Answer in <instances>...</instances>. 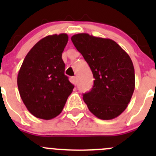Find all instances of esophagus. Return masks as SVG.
<instances>
[{
	"label": "esophagus",
	"instance_id": "obj_1",
	"mask_svg": "<svg viewBox=\"0 0 156 156\" xmlns=\"http://www.w3.org/2000/svg\"><path fill=\"white\" fill-rule=\"evenodd\" d=\"M72 82H73V84H75V85H76L77 84V78L76 77H72Z\"/></svg>",
	"mask_w": 156,
	"mask_h": 156
}]
</instances>
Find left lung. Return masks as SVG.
Returning a JSON list of instances; mask_svg holds the SVG:
<instances>
[{"label": "left lung", "instance_id": "left-lung-1", "mask_svg": "<svg viewBox=\"0 0 156 156\" xmlns=\"http://www.w3.org/2000/svg\"><path fill=\"white\" fill-rule=\"evenodd\" d=\"M71 40L94 75L92 89L83 95L90 112L103 120L120 115L135 88L134 68L129 55L112 39L80 33Z\"/></svg>", "mask_w": 156, "mask_h": 156}]
</instances>
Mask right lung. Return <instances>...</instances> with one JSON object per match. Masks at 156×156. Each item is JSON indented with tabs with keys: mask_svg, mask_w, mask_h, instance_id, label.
<instances>
[{
	"mask_svg": "<svg viewBox=\"0 0 156 156\" xmlns=\"http://www.w3.org/2000/svg\"><path fill=\"white\" fill-rule=\"evenodd\" d=\"M68 40L65 33L42 38L29 50L19 71L20 97L36 118L50 120L59 115L75 87L64 74L62 53Z\"/></svg>",
	"mask_w": 156,
	"mask_h": 156,
	"instance_id": "1",
	"label": "right lung"
}]
</instances>
